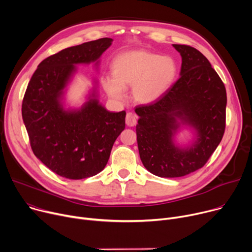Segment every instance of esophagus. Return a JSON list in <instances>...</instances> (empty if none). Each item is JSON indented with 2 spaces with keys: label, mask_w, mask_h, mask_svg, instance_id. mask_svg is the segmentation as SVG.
Returning <instances> with one entry per match:
<instances>
[{
  "label": "esophagus",
  "mask_w": 252,
  "mask_h": 252,
  "mask_svg": "<svg viewBox=\"0 0 252 252\" xmlns=\"http://www.w3.org/2000/svg\"><path fill=\"white\" fill-rule=\"evenodd\" d=\"M126 124L128 126H134L136 125V116L131 112H127L126 117Z\"/></svg>",
  "instance_id": "34e87169"
}]
</instances>
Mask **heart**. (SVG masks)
I'll use <instances>...</instances> for the list:
<instances>
[{
    "label": "heart",
    "instance_id": "b5f03b06",
    "mask_svg": "<svg viewBox=\"0 0 252 252\" xmlns=\"http://www.w3.org/2000/svg\"><path fill=\"white\" fill-rule=\"evenodd\" d=\"M113 76H106L103 86L116 100L126 97V88H131L135 102L150 104L161 97L171 86L177 74L173 58L159 56L145 50H130L119 54L112 61Z\"/></svg>",
    "mask_w": 252,
    "mask_h": 252
}]
</instances>
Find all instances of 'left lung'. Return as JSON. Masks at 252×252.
<instances>
[{
    "label": "left lung",
    "mask_w": 252,
    "mask_h": 252,
    "mask_svg": "<svg viewBox=\"0 0 252 252\" xmlns=\"http://www.w3.org/2000/svg\"><path fill=\"white\" fill-rule=\"evenodd\" d=\"M182 57L180 78L158 100L136 106L139 153L145 168L161 178L202 168L220 144L226 118V89L210 62L188 45L173 44ZM193 131L186 146L175 142L181 127Z\"/></svg>",
    "instance_id": "8db88e82"
}]
</instances>
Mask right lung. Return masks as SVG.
I'll return each mask as SVG.
<instances>
[{
  "mask_svg": "<svg viewBox=\"0 0 252 252\" xmlns=\"http://www.w3.org/2000/svg\"><path fill=\"white\" fill-rule=\"evenodd\" d=\"M111 38L72 46L44 59L31 77L22 117L34 155L57 175L80 180L101 172L126 127V111H108L98 100L97 80L79 108H66L67 85L77 64L98 66Z\"/></svg>",
  "mask_w": 252,
  "mask_h": 252,
  "instance_id": "obj_1",
  "label": "right lung"
}]
</instances>
